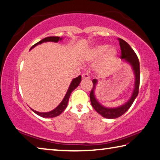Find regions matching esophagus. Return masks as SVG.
Returning <instances> with one entry per match:
<instances>
[{
    "instance_id": "esophagus-1",
    "label": "esophagus",
    "mask_w": 160,
    "mask_h": 160,
    "mask_svg": "<svg viewBox=\"0 0 160 160\" xmlns=\"http://www.w3.org/2000/svg\"><path fill=\"white\" fill-rule=\"evenodd\" d=\"M82 78L83 79H89L90 78V76L88 74V73H84V74H82Z\"/></svg>"
}]
</instances>
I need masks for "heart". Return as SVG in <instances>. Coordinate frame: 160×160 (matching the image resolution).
Returning a JSON list of instances; mask_svg holds the SVG:
<instances>
[{
	"label": "heart",
	"instance_id": "1",
	"mask_svg": "<svg viewBox=\"0 0 160 160\" xmlns=\"http://www.w3.org/2000/svg\"><path fill=\"white\" fill-rule=\"evenodd\" d=\"M108 45H100L95 46L89 50L86 56L88 60L93 62L99 60L103 55H104L103 56V57L101 61L96 66V71L102 77H105L110 73L111 67L117 58V50L114 48H110L108 49Z\"/></svg>",
	"mask_w": 160,
	"mask_h": 160
}]
</instances>
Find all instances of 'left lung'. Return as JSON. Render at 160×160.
<instances>
[{"label": "left lung", "mask_w": 160, "mask_h": 160, "mask_svg": "<svg viewBox=\"0 0 160 160\" xmlns=\"http://www.w3.org/2000/svg\"><path fill=\"white\" fill-rule=\"evenodd\" d=\"M119 41L120 48H121V56H120V58L122 59H124L133 67L134 74H135L136 77L135 88H134L133 95L131 96V99L126 104L117 108H107L100 105L98 102L96 97H95L94 89L97 84V79H96V78L93 79V81H92L93 82V88L91 89V91L90 93L91 105L98 113L101 114L103 117H105V118L108 119H115L122 116V114H124L130 108L131 106L132 105L133 102H134V100L136 99V98L138 96L139 91L140 63L138 58L137 57L136 52H134V50L131 48V47L127 42L122 38H119Z\"/></svg>", "instance_id": "1"}]
</instances>
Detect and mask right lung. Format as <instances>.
<instances>
[{"label":"right lung","mask_w":160,"mask_h":160,"mask_svg":"<svg viewBox=\"0 0 160 160\" xmlns=\"http://www.w3.org/2000/svg\"><path fill=\"white\" fill-rule=\"evenodd\" d=\"M61 39L62 38H60L59 36H50V37H46L43 39H42L41 41L33 45V46L31 48V49L33 48H34L36 46H37L38 44L43 43V42H47V41L58 42L59 40H61ZM81 81H82V77H81V76H78V77L74 78V79L72 80L71 84H70L69 87L68 88V91H67L65 96H64V99L62 100V101L60 102V104L55 109H54L52 111H50L49 112H38L33 110L32 109V110L33 112H35L36 114H38V115L41 116L42 117H45V118H52V117H55L60 115V114L66 109L67 106V103H68V101H69L70 95H71L72 92L74 91L78 85H79Z\"/></svg>","instance_id":"1"}]
</instances>
